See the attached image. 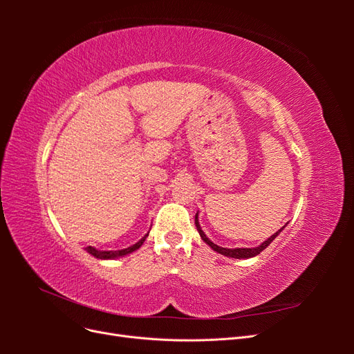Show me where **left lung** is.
Segmentation results:
<instances>
[{
  "label": "left lung",
  "instance_id": "left-lung-1",
  "mask_svg": "<svg viewBox=\"0 0 354 354\" xmlns=\"http://www.w3.org/2000/svg\"><path fill=\"white\" fill-rule=\"evenodd\" d=\"M195 224H196V229H198V232H199V234H201V238H202V241H203V242L208 243L214 251H217L218 254H223V255H226V257H232V259H251V257L259 255L263 250H266L267 246H269V245L274 241V238L277 236V234H279V233L283 230V227H282V229H279V230H277L276 233H273L269 239L264 241L261 245L255 246V248H234V250H229V248H221V246L216 245V243L211 242V241L207 238V234L202 232V229H201V226H199L198 214L195 216Z\"/></svg>",
  "mask_w": 354,
  "mask_h": 354
}]
</instances>
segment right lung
I'll return each mask as SVG.
<instances>
[{
  "mask_svg": "<svg viewBox=\"0 0 354 354\" xmlns=\"http://www.w3.org/2000/svg\"><path fill=\"white\" fill-rule=\"evenodd\" d=\"M147 234H149V233H147ZM147 234H146V236H143L140 241H138L137 243L131 245L130 248H125V250H121V251H99V250L93 248V246H87V248H85V251L90 252L91 255H94L95 259H102V260H111V259H118V257L127 255V254H130V252H133V251H136V250L140 248V246H142V245H143V242H145V239L147 238Z\"/></svg>",
  "mask_w": 354,
  "mask_h": 354,
  "instance_id": "right-lung-1",
  "label": "right lung"
}]
</instances>
